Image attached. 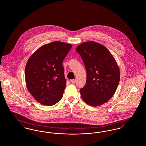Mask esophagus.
<instances>
[{
    "label": "esophagus",
    "instance_id": "1",
    "mask_svg": "<svg viewBox=\"0 0 146 146\" xmlns=\"http://www.w3.org/2000/svg\"><path fill=\"white\" fill-rule=\"evenodd\" d=\"M70 82L72 83H75L76 82V79H72V80H70Z\"/></svg>",
    "mask_w": 146,
    "mask_h": 146
}]
</instances>
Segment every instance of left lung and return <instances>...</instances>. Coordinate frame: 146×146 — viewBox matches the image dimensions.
<instances>
[{"instance_id":"1","label":"left lung","mask_w":146,"mask_h":146,"mask_svg":"<svg viewBox=\"0 0 146 146\" xmlns=\"http://www.w3.org/2000/svg\"><path fill=\"white\" fill-rule=\"evenodd\" d=\"M86 70V82L80 90L84 101L96 107L108 101L115 92L120 81V70L110 51L102 44L90 41L78 45Z\"/></svg>"}]
</instances>
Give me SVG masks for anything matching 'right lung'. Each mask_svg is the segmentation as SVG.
<instances>
[{
	"mask_svg": "<svg viewBox=\"0 0 146 146\" xmlns=\"http://www.w3.org/2000/svg\"><path fill=\"white\" fill-rule=\"evenodd\" d=\"M72 47L63 42L42 45L29 58L25 67L28 90L39 103L48 106L57 103L66 86L63 61Z\"/></svg>",
	"mask_w": 146,
	"mask_h": 146,
	"instance_id": "1",
	"label": "right lung"
}]
</instances>
